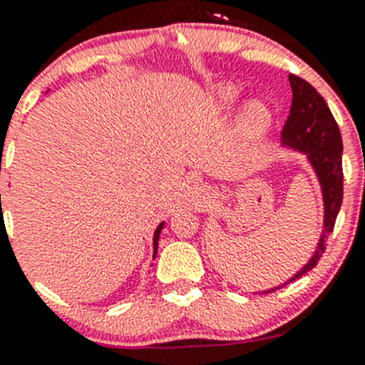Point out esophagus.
I'll return each mask as SVG.
<instances>
[{"label": "esophagus", "mask_w": 365, "mask_h": 365, "mask_svg": "<svg viewBox=\"0 0 365 365\" xmlns=\"http://www.w3.org/2000/svg\"><path fill=\"white\" fill-rule=\"evenodd\" d=\"M183 200H185L187 205L196 206V208H200V206H206L210 201H212L210 200L208 189H206L203 183L200 182H194L187 187L185 194H183Z\"/></svg>", "instance_id": "1"}]
</instances>
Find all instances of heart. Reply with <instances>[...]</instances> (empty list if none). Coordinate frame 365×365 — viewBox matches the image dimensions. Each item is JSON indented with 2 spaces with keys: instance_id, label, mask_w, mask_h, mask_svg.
<instances>
[{
  "instance_id": "1",
  "label": "heart",
  "mask_w": 365,
  "mask_h": 365,
  "mask_svg": "<svg viewBox=\"0 0 365 365\" xmlns=\"http://www.w3.org/2000/svg\"><path fill=\"white\" fill-rule=\"evenodd\" d=\"M240 93L231 84H217L213 88V101L220 108H230L231 104L238 101ZM245 123L251 125L254 128H263L268 123V111L259 102H252L245 108Z\"/></svg>"
}]
</instances>
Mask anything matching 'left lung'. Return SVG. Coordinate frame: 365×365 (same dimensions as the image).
Returning <instances> with one entry per match:
<instances>
[{
    "mask_svg": "<svg viewBox=\"0 0 365 365\" xmlns=\"http://www.w3.org/2000/svg\"><path fill=\"white\" fill-rule=\"evenodd\" d=\"M289 84L293 90L292 111L282 128L279 148L305 157L307 164L311 165L322 190L323 226L314 252L311 254L307 263L288 281L259 293H270L281 286L289 284L316 267L325 251L327 237L332 233L342 203V139L339 127L325 98L307 81L289 76Z\"/></svg>",
    "mask_w": 365,
    "mask_h": 365,
    "instance_id": "left-lung-1",
    "label": "left lung"
}]
</instances>
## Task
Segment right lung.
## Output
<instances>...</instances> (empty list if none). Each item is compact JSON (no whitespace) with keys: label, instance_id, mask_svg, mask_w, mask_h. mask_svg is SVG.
Segmentation results:
<instances>
[{"label":"right lung","instance_id":"1","mask_svg":"<svg viewBox=\"0 0 365 365\" xmlns=\"http://www.w3.org/2000/svg\"><path fill=\"white\" fill-rule=\"evenodd\" d=\"M0 200H1V196H0ZM164 224H165V220H162L159 226L155 227V231H153V259H155V256H157V249H159L160 231H162V227H164Z\"/></svg>","mask_w":365,"mask_h":365}]
</instances>
